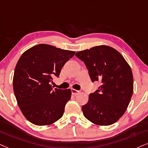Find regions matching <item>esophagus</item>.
Listing matches in <instances>:
<instances>
[{"mask_svg": "<svg viewBox=\"0 0 148 148\" xmlns=\"http://www.w3.org/2000/svg\"><path fill=\"white\" fill-rule=\"evenodd\" d=\"M71 92H72V94L73 95H77V94L79 93L80 91L75 90V89L72 88V89H71Z\"/></svg>", "mask_w": 148, "mask_h": 148, "instance_id": "obj_1", "label": "esophagus"}]
</instances>
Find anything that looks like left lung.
I'll return each instance as SVG.
<instances>
[{
	"label": "left lung",
	"instance_id": "8db88e82",
	"mask_svg": "<svg viewBox=\"0 0 148 148\" xmlns=\"http://www.w3.org/2000/svg\"><path fill=\"white\" fill-rule=\"evenodd\" d=\"M75 56L85 64L91 81L101 83L82 107L84 115L96 125L115 123L124 114L133 93L130 66L119 52L106 45L86 49Z\"/></svg>",
	"mask_w": 148,
	"mask_h": 148
}]
</instances>
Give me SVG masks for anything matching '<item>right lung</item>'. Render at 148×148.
Here are the masks:
<instances>
[{"label": "right lung", "instance_id": "1", "mask_svg": "<svg viewBox=\"0 0 148 148\" xmlns=\"http://www.w3.org/2000/svg\"><path fill=\"white\" fill-rule=\"evenodd\" d=\"M75 53L48 45H38L26 51L18 61L13 87L18 105L25 118L36 125L53 123L62 117L71 89H53L54 77Z\"/></svg>", "mask_w": 148, "mask_h": 148}]
</instances>
